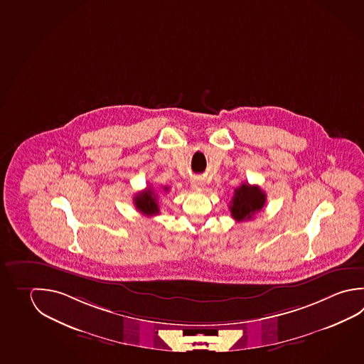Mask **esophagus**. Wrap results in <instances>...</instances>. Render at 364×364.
<instances>
[{"label": "esophagus", "mask_w": 364, "mask_h": 364, "mask_svg": "<svg viewBox=\"0 0 364 364\" xmlns=\"http://www.w3.org/2000/svg\"><path fill=\"white\" fill-rule=\"evenodd\" d=\"M204 186H205V181L203 178H193L191 182V187L193 190H196V191H200V190H203L204 188Z\"/></svg>", "instance_id": "34e87169"}]
</instances>
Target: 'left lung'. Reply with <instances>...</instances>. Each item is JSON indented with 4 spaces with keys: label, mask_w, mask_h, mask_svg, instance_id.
Instances as JSON below:
<instances>
[{
    "label": "left lung",
    "mask_w": 364,
    "mask_h": 364,
    "mask_svg": "<svg viewBox=\"0 0 364 364\" xmlns=\"http://www.w3.org/2000/svg\"><path fill=\"white\" fill-rule=\"evenodd\" d=\"M265 198L267 196L259 186H252L245 182L235 190V195L232 198L230 205L232 218L237 222L252 219L254 214L262 210L264 206Z\"/></svg>",
    "instance_id": "8db88e82"
}]
</instances>
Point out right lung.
I'll return each instance as SVG.
<instances>
[{
	"label": "right lung",
	"instance_id": "right-lung-1",
	"mask_svg": "<svg viewBox=\"0 0 364 364\" xmlns=\"http://www.w3.org/2000/svg\"><path fill=\"white\" fill-rule=\"evenodd\" d=\"M164 190H168V187H164ZM134 205L139 209V212L145 215H155L159 213L158 201H156V195L152 191L151 187H147L146 191L137 193L134 196Z\"/></svg>",
	"mask_w": 364,
	"mask_h": 364
}]
</instances>
